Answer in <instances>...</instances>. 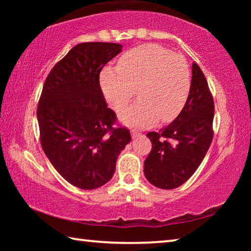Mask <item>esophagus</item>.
<instances>
[{"instance_id": "obj_1", "label": "esophagus", "mask_w": 251, "mask_h": 251, "mask_svg": "<svg viewBox=\"0 0 251 251\" xmlns=\"http://www.w3.org/2000/svg\"><path fill=\"white\" fill-rule=\"evenodd\" d=\"M130 134H131V137H133V138H136V137H138V136H141V133H139V131H137V130H131Z\"/></svg>"}]
</instances>
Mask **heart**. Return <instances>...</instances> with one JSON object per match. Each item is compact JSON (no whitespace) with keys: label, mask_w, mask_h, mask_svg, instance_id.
Returning a JSON list of instances; mask_svg holds the SVG:
<instances>
[{"label":"heart","mask_w":251,"mask_h":251,"mask_svg":"<svg viewBox=\"0 0 251 251\" xmlns=\"http://www.w3.org/2000/svg\"><path fill=\"white\" fill-rule=\"evenodd\" d=\"M100 86L116 112L124 109L135 94L138 100L120 115L128 126L145 127L159 120H175L184 108L190 91V71L179 54L157 44H143L126 52L118 66L100 72Z\"/></svg>","instance_id":"heart-1"}]
</instances>
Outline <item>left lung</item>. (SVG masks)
Returning a JSON list of instances; mask_svg holds the SVG:
<instances>
[{"instance_id":"1","label":"left lung","mask_w":251,"mask_h":251,"mask_svg":"<svg viewBox=\"0 0 251 251\" xmlns=\"http://www.w3.org/2000/svg\"><path fill=\"white\" fill-rule=\"evenodd\" d=\"M186 104L175 120L147 137L151 151L144 163L147 180L161 189H174L192 177L212 141L214 100L205 75L196 63Z\"/></svg>"}]
</instances>
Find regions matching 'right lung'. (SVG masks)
I'll return each mask as SVG.
<instances>
[{
    "label": "right lung",
    "mask_w": 251,
    "mask_h": 251,
    "mask_svg": "<svg viewBox=\"0 0 251 251\" xmlns=\"http://www.w3.org/2000/svg\"><path fill=\"white\" fill-rule=\"evenodd\" d=\"M117 43L88 42L74 46L46 78L37 106L41 144L54 168L80 189H95L112 179L116 160L130 142L107 107L100 73L122 52Z\"/></svg>",
    "instance_id": "obj_1"
}]
</instances>
